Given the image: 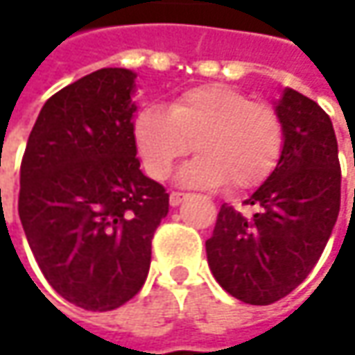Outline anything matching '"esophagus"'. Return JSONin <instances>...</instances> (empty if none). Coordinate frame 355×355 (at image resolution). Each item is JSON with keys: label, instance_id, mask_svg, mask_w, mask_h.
<instances>
[{"label": "esophagus", "instance_id": "obj_1", "mask_svg": "<svg viewBox=\"0 0 355 355\" xmlns=\"http://www.w3.org/2000/svg\"><path fill=\"white\" fill-rule=\"evenodd\" d=\"M184 199H185L184 193H178V191H173V193L170 196V205L171 207H178V205H180Z\"/></svg>", "mask_w": 355, "mask_h": 355}]
</instances>
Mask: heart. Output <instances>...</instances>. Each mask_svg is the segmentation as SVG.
<instances>
[{
	"instance_id": "heart-1",
	"label": "heart",
	"mask_w": 355,
	"mask_h": 355,
	"mask_svg": "<svg viewBox=\"0 0 355 355\" xmlns=\"http://www.w3.org/2000/svg\"><path fill=\"white\" fill-rule=\"evenodd\" d=\"M282 142L275 108L225 85L185 90L168 108L148 104L134 118V144L154 180H164L191 146L199 150L175 175L185 187H254L277 168Z\"/></svg>"
}]
</instances>
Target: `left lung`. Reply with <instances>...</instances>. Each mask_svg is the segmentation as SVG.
Instances as JSON below:
<instances>
[{
	"instance_id": "1",
	"label": "left lung",
	"mask_w": 355,
	"mask_h": 355,
	"mask_svg": "<svg viewBox=\"0 0 355 355\" xmlns=\"http://www.w3.org/2000/svg\"><path fill=\"white\" fill-rule=\"evenodd\" d=\"M282 124L277 168L252 191V217L223 203L205 241L215 280L231 296L265 306L306 279L340 211V162L330 116L294 89L275 101Z\"/></svg>"
}]
</instances>
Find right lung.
I'll return each mask as SVG.
<instances>
[{
    "label": "right lung",
    "mask_w": 355,
    "mask_h": 355,
    "mask_svg": "<svg viewBox=\"0 0 355 355\" xmlns=\"http://www.w3.org/2000/svg\"><path fill=\"white\" fill-rule=\"evenodd\" d=\"M136 73L101 69L43 104L21 162L19 219L64 300L114 310L142 288L170 196L134 144Z\"/></svg>",
    "instance_id": "1"
}]
</instances>
